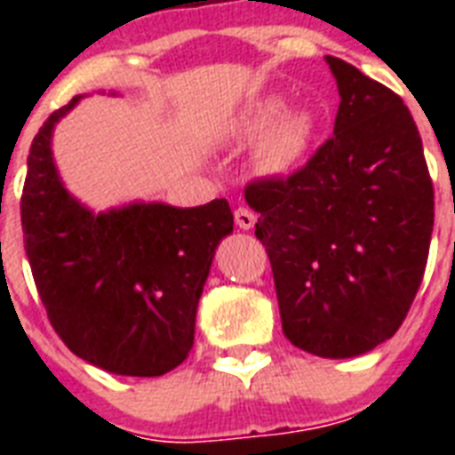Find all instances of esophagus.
<instances>
[{
  "instance_id": "obj_1",
  "label": "esophagus",
  "mask_w": 455,
  "mask_h": 455,
  "mask_svg": "<svg viewBox=\"0 0 455 455\" xmlns=\"http://www.w3.org/2000/svg\"><path fill=\"white\" fill-rule=\"evenodd\" d=\"M234 220H235V227L243 228V231H248V228L255 227L257 217L252 210H248V207H238V210L234 212Z\"/></svg>"
}]
</instances>
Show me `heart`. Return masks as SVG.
Wrapping results in <instances>:
<instances>
[{"mask_svg": "<svg viewBox=\"0 0 455 455\" xmlns=\"http://www.w3.org/2000/svg\"><path fill=\"white\" fill-rule=\"evenodd\" d=\"M283 96H262L243 110L234 127L243 139L265 134L257 146V167L269 177H281L298 167L314 139V117L309 113L295 110L283 116Z\"/></svg>", "mask_w": 455, "mask_h": 455, "instance_id": "obj_1", "label": "heart"}]
</instances>
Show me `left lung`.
Here are the masks:
<instances>
[{
    "mask_svg": "<svg viewBox=\"0 0 455 455\" xmlns=\"http://www.w3.org/2000/svg\"><path fill=\"white\" fill-rule=\"evenodd\" d=\"M339 108L332 137L291 177L245 188L259 214L285 338L323 359L371 352L399 331L423 281L435 191L399 96L325 56Z\"/></svg>",
    "mask_w": 455,
    "mask_h": 455,
    "instance_id": "8db88e82",
    "label": "left lung"
}]
</instances>
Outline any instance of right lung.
Instances as JSON below:
<instances>
[{"label":"right lung","instance_id":"obj_1","mask_svg":"<svg viewBox=\"0 0 455 455\" xmlns=\"http://www.w3.org/2000/svg\"><path fill=\"white\" fill-rule=\"evenodd\" d=\"M80 99L52 113L30 146L25 255L70 352L108 373L156 378L191 352L198 299L234 214L224 198L198 207L132 203L99 214L75 200L53 164L52 134Z\"/></svg>","mask_w":455,"mask_h":455}]
</instances>
